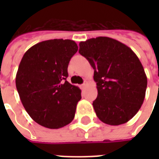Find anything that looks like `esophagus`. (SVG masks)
<instances>
[{"mask_svg": "<svg viewBox=\"0 0 159 159\" xmlns=\"http://www.w3.org/2000/svg\"><path fill=\"white\" fill-rule=\"evenodd\" d=\"M87 85H88V83H87V82H85L84 83H83V84L82 85V89H84L85 87H87Z\"/></svg>", "mask_w": 159, "mask_h": 159, "instance_id": "34e87169", "label": "esophagus"}]
</instances>
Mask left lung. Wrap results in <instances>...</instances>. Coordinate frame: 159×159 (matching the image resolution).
<instances>
[{"mask_svg":"<svg viewBox=\"0 0 159 159\" xmlns=\"http://www.w3.org/2000/svg\"><path fill=\"white\" fill-rule=\"evenodd\" d=\"M79 53L94 69L98 94L92 105L97 117L110 125L128 122L140 109L147 88V77L137 55L109 37L80 42Z\"/></svg>","mask_w":159,"mask_h":159,"instance_id":"left-lung-1","label":"left lung"}]
</instances>
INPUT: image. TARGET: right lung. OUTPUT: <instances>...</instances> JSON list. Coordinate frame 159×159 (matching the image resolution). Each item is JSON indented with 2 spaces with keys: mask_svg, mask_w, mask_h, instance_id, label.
Returning <instances> with one entry per match:
<instances>
[{
  "mask_svg": "<svg viewBox=\"0 0 159 159\" xmlns=\"http://www.w3.org/2000/svg\"><path fill=\"white\" fill-rule=\"evenodd\" d=\"M78 50L70 39H49L24 54L16 73L20 101L31 118L48 129H59L74 118L79 87L67 81L70 59Z\"/></svg>",
  "mask_w": 159,
  "mask_h": 159,
  "instance_id": "obj_1",
  "label": "right lung"
}]
</instances>
